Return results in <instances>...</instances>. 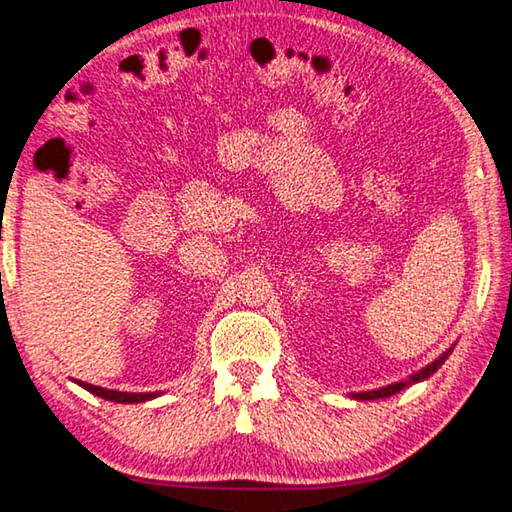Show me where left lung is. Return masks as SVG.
<instances>
[{"label":"left lung","instance_id":"8db88e82","mask_svg":"<svg viewBox=\"0 0 512 512\" xmlns=\"http://www.w3.org/2000/svg\"><path fill=\"white\" fill-rule=\"evenodd\" d=\"M449 353H451V348L449 351H446L444 355H440V358H437L435 362H431L428 364V367H424L421 371H417V373H412V376L408 378V380H401V383H394V385H387V387H380V389H371V392H360V394H351L353 399H360V401H373V399H387V396H392V394H396V392H401L403 387H408V385H412V383H419V380H426L428 376H433V373L442 367L444 364V360L449 358Z\"/></svg>","mask_w":512,"mask_h":512}]
</instances>
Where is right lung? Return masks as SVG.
I'll list each match as a JSON object with an SVG mask.
<instances>
[{
    "label": "right lung",
    "instance_id": "1",
    "mask_svg": "<svg viewBox=\"0 0 512 512\" xmlns=\"http://www.w3.org/2000/svg\"><path fill=\"white\" fill-rule=\"evenodd\" d=\"M77 385H81L86 392H91L95 396H100L104 401H116V403H145L150 399H157L159 392H148V394H134V392H116V389H104L91 383H81V380H75Z\"/></svg>",
    "mask_w": 512,
    "mask_h": 512
}]
</instances>
